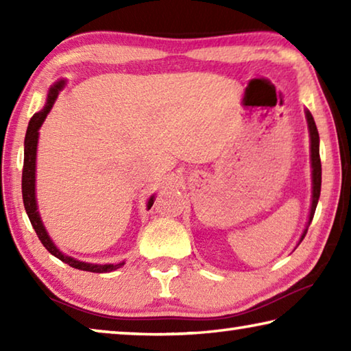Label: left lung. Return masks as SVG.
<instances>
[{
	"instance_id": "8db88e82",
	"label": "left lung",
	"mask_w": 351,
	"mask_h": 351,
	"mask_svg": "<svg viewBox=\"0 0 351 351\" xmlns=\"http://www.w3.org/2000/svg\"><path fill=\"white\" fill-rule=\"evenodd\" d=\"M306 116V122H308V130H310V139H311V175H313V201H311V210H310V217H308V223H306V229L304 230V234L300 237V241L305 239L308 226L311 224L314 212H316L317 207V201L320 197V186H322V165H320V156H319V133H317V127L316 122L311 116L310 111H305ZM299 241V243H300Z\"/></svg>"
}]
</instances>
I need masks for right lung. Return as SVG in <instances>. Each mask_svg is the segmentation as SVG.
I'll return each mask as SVG.
<instances>
[{
  "mask_svg": "<svg viewBox=\"0 0 351 351\" xmlns=\"http://www.w3.org/2000/svg\"><path fill=\"white\" fill-rule=\"evenodd\" d=\"M64 86V80H60L54 83L51 86L49 93H47V99H46V105L43 106V110L35 112L32 116L31 122L27 125V132H26V138H25V164H23V176H21V192H23V203H25V209L29 219H31L32 228L37 232L38 239L41 241L47 251H49L54 257L58 260H62L63 263H66L69 266H73L75 269L80 271H90V272H111L116 271L119 268H122L125 265V261H121V263L116 265H94V263H85V261L75 260L69 255H64L60 252V249H57L54 245V241L49 239L43 223H41L40 213L37 210V198H35V161H37V144H38V130L43 125L46 116L49 114V111L54 105L56 99L60 93L62 88ZM154 203V197H150L147 203V209H150Z\"/></svg>",
  "mask_w": 351,
  "mask_h": 351,
  "instance_id": "right-lung-1",
  "label": "right lung"
}]
</instances>
